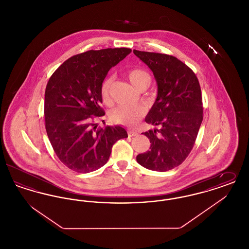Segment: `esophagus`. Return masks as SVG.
<instances>
[{
  "label": "esophagus",
  "mask_w": 249,
  "mask_h": 249,
  "mask_svg": "<svg viewBox=\"0 0 249 249\" xmlns=\"http://www.w3.org/2000/svg\"><path fill=\"white\" fill-rule=\"evenodd\" d=\"M128 135L130 137L132 136H138V132L137 131H134V130H128Z\"/></svg>",
  "instance_id": "34e87169"
}]
</instances>
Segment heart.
Segmentation results:
<instances>
[{"label":"heart","instance_id":"1","mask_svg":"<svg viewBox=\"0 0 249 249\" xmlns=\"http://www.w3.org/2000/svg\"><path fill=\"white\" fill-rule=\"evenodd\" d=\"M127 76L135 88L138 89H146L151 82L150 74L139 67H134L127 71ZM112 84V77L107 76L101 84L100 93L104 103L110 102V88ZM143 116V110L138 107L119 106L114 108L110 113V119L117 124H123L128 126L135 125Z\"/></svg>","mask_w":249,"mask_h":249}]
</instances>
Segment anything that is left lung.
<instances>
[{"label": "left lung", "instance_id": "1", "mask_svg": "<svg viewBox=\"0 0 249 249\" xmlns=\"http://www.w3.org/2000/svg\"><path fill=\"white\" fill-rule=\"evenodd\" d=\"M133 53L153 71L158 84V97L145 118L158 129L143 133L150 148L136 160L146 169L166 172L180 165L193 148L203 118L201 87L194 71L174 56Z\"/></svg>", "mask_w": 249, "mask_h": 249}]
</instances>
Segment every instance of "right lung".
I'll return each mask as SVG.
<instances>
[{
    "label": "right lung",
    "mask_w": 249,
    "mask_h": 249,
    "mask_svg": "<svg viewBox=\"0 0 249 249\" xmlns=\"http://www.w3.org/2000/svg\"><path fill=\"white\" fill-rule=\"evenodd\" d=\"M130 48L89 50L65 60L48 80L45 92V122L50 143L59 160L77 173L105 165L113 144L128 137L120 126L98 127L95 119L106 113L100 89L111 67Z\"/></svg>",
    "instance_id": "1"
}]
</instances>
